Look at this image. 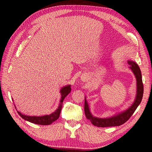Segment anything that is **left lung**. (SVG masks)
<instances>
[{"label":"left lung","instance_id":"obj_1","mask_svg":"<svg viewBox=\"0 0 152 152\" xmlns=\"http://www.w3.org/2000/svg\"><path fill=\"white\" fill-rule=\"evenodd\" d=\"M128 63L130 65V69L133 71L137 79V95L134 102L129 108L124 112H121L119 114L108 118H99L94 117L91 114V113L90 112L88 103L87 102L86 98H85V115L87 119H89L92 123V124L95 126L99 127H113V126H119L125 124L131 117V115L133 114V113L136 110L138 105L141 102L144 93V87L142 79L141 71L138 64L134 61L129 60L128 61Z\"/></svg>","mask_w":152,"mask_h":152}]
</instances>
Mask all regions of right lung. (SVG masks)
<instances>
[{
    "label": "right lung",
    "instance_id": "1",
    "mask_svg": "<svg viewBox=\"0 0 152 152\" xmlns=\"http://www.w3.org/2000/svg\"><path fill=\"white\" fill-rule=\"evenodd\" d=\"M71 91V88L70 86H64L63 88H61L60 90V93L61 94V99L60 100V104L58 106V108L56 111L51 113L50 115H45L42 116H29L26 115L24 114H22L21 112L18 111V114L21 116V117L24 119L25 120L28 121L31 123H33L35 124L38 125H48L52 124L53 121L59 118V115L61 111V108H62V104L63 102L64 101V98L69 94Z\"/></svg>",
    "mask_w": 152,
    "mask_h": 152
}]
</instances>
